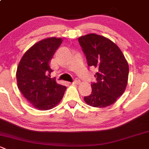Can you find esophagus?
Instances as JSON below:
<instances>
[{
	"mask_svg": "<svg viewBox=\"0 0 149 149\" xmlns=\"http://www.w3.org/2000/svg\"><path fill=\"white\" fill-rule=\"evenodd\" d=\"M80 83H81V81H80L79 79H76L74 80V81H73V83H72V84H75V85H78V84H79Z\"/></svg>",
	"mask_w": 149,
	"mask_h": 149,
	"instance_id": "obj_1",
	"label": "esophagus"
}]
</instances>
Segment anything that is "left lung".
<instances>
[{
    "instance_id": "left-lung-1",
    "label": "left lung",
    "mask_w": 149,
    "mask_h": 149,
    "mask_svg": "<svg viewBox=\"0 0 149 149\" xmlns=\"http://www.w3.org/2000/svg\"><path fill=\"white\" fill-rule=\"evenodd\" d=\"M86 57L88 65L94 68L96 83L91 84L92 92L84 97L88 105L105 108L116 101L126 90L128 64L116 44L102 36L87 34L79 38Z\"/></svg>"
}]
</instances>
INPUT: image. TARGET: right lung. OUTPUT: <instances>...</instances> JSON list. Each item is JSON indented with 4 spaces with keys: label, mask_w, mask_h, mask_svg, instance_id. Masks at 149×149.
<instances>
[{
    "label": "right lung",
    "mask_w": 149,
    "mask_h": 149,
    "mask_svg": "<svg viewBox=\"0 0 149 149\" xmlns=\"http://www.w3.org/2000/svg\"><path fill=\"white\" fill-rule=\"evenodd\" d=\"M61 38H47L25 53L16 71L17 84L23 96L34 108L46 111L57 106L66 87L51 79L50 61L62 43Z\"/></svg>",
    "instance_id": "add662e5"
}]
</instances>
